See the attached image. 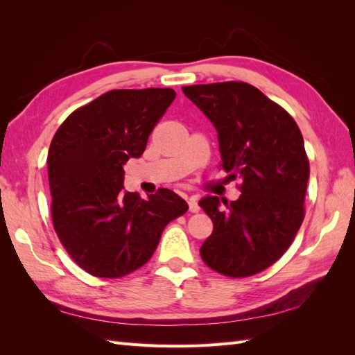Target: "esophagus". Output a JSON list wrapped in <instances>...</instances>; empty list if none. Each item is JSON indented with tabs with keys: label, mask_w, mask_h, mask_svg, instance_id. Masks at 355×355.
<instances>
[{
	"label": "esophagus",
	"mask_w": 355,
	"mask_h": 355,
	"mask_svg": "<svg viewBox=\"0 0 355 355\" xmlns=\"http://www.w3.org/2000/svg\"><path fill=\"white\" fill-rule=\"evenodd\" d=\"M187 202H189V210L191 212H198L200 210V206H198V200L195 195H192V197H189V200H187Z\"/></svg>",
	"instance_id": "esophagus-1"
}]
</instances>
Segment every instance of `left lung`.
Returning <instances> with one entry per match:
<instances>
[{
  "label": "left lung",
  "instance_id": "left-lung-1",
  "mask_svg": "<svg viewBox=\"0 0 355 355\" xmlns=\"http://www.w3.org/2000/svg\"><path fill=\"white\" fill-rule=\"evenodd\" d=\"M183 93L215 126L223 168L243 180V193L225 212L218 197L200 200L214 223L201 258L224 276L259 273L286 252L304 221L310 163L302 134L288 112L245 82Z\"/></svg>",
  "mask_w": 355,
  "mask_h": 355
}]
</instances>
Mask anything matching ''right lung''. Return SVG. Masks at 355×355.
Instances as JSON below:
<instances>
[{"instance_id":"right-lung-1","label":"right lung","mask_w":355,"mask_h":355,"mask_svg":"<svg viewBox=\"0 0 355 355\" xmlns=\"http://www.w3.org/2000/svg\"><path fill=\"white\" fill-rule=\"evenodd\" d=\"M173 99L172 88L112 89L71 112L51 140L53 225L89 275L122 277L145 266L166 225L189 209L169 189L143 200L123 187V164L143 154Z\"/></svg>"}]
</instances>
